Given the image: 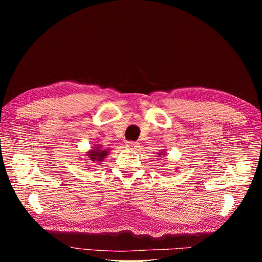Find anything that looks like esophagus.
<instances>
[{
	"label": "esophagus",
	"mask_w": 262,
	"mask_h": 262,
	"mask_svg": "<svg viewBox=\"0 0 262 262\" xmlns=\"http://www.w3.org/2000/svg\"><path fill=\"white\" fill-rule=\"evenodd\" d=\"M125 146H126V148H130V149H134V150H137L139 147H140V145H139V143L138 142H133V141H130V142H126V144H125Z\"/></svg>",
	"instance_id": "34e87169"
}]
</instances>
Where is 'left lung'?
<instances>
[{"instance_id":"obj_1","label":"left lung","mask_w":262,"mask_h":262,"mask_svg":"<svg viewBox=\"0 0 262 262\" xmlns=\"http://www.w3.org/2000/svg\"><path fill=\"white\" fill-rule=\"evenodd\" d=\"M162 155H163V157L166 156V150H165V149L161 150V152H158V157H161ZM175 170H177V169H175Z\"/></svg>"}]
</instances>
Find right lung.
Returning <instances> with one entry per match:
<instances>
[{"label":"right lung","instance_id":"obj_1","mask_svg":"<svg viewBox=\"0 0 262 262\" xmlns=\"http://www.w3.org/2000/svg\"><path fill=\"white\" fill-rule=\"evenodd\" d=\"M110 152V148H105L101 144H95L87 150L84 157L85 161H92L95 163H101L107 157Z\"/></svg>","mask_w":262,"mask_h":262}]
</instances>
